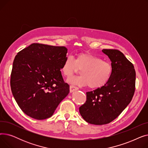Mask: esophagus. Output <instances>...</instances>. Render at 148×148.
<instances>
[{
    "mask_svg": "<svg viewBox=\"0 0 148 148\" xmlns=\"http://www.w3.org/2000/svg\"><path fill=\"white\" fill-rule=\"evenodd\" d=\"M79 89V88H77L75 86H73V85H71L69 87V90H70V92H73L75 90H77Z\"/></svg>",
    "mask_w": 148,
    "mask_h": 148,
    "instance_id": "esophagus-1",
    "label": "esophagus"
}]
</instances>
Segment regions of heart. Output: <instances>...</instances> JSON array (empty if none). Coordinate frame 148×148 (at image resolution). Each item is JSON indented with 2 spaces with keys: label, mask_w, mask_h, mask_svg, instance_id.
I'll use <instances>...</instances> for the list:
<instances>
[{
  "label": "heart",
  "mask_w": 148,
  "mask_h": 148,
  "mask_svg": "<svg viewBox=\"0 0 148 148\" xmlns=\"http://www.w3.org/2000/svg\"><path fill=\"white\" fill-rule=\"evenodd\" d=\"M60 69L67 78L80 69L82 75L70 77L68 82L80 86H89L91 89L105 86L110 81L113 73L110 62L89 53L77 54L75 59L71 56L66 57Z\"/></svg>",
  "instance_id": "b5f03b06"
}]
</instances>
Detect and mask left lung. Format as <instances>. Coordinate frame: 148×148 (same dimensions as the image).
<instances>
[{"label":"left lung","instance_id":"obj_1","mask_svg":"<svg viewBox=\"0 0 148 148\" xmlns=\"http://www.w3.org/2000/svg\"><path fill=\"white\" fill-rule=\"evenodd\" d=\"M109 58L113 73L105 86L86 92V101L79 108L82 118L94 125H104L115 119L130 104L136 86L133 64L118 50L103 49Z\"/></svg>","mask_w":148,"mask_h":148}]
</instances>
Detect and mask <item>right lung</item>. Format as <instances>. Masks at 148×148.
<instances>
[{
	"label": "right lung",
	"instance_id": "obj_1",
	"mask_svg": "<svg viewBox=\"0 0 148 148\" xmlns=\"http://www.w3.org/2000/svg\"><path fill=\"white\" fill-rule=\"evenodd\" d=\"M64 46L34 43L19 51L13 62L11 88L26 114L42 120L53 114L69 94L60 67L66 58Z\"/></svg>",
	"mask_w": 148,
	"mask_h": 148
}]
</instances>
